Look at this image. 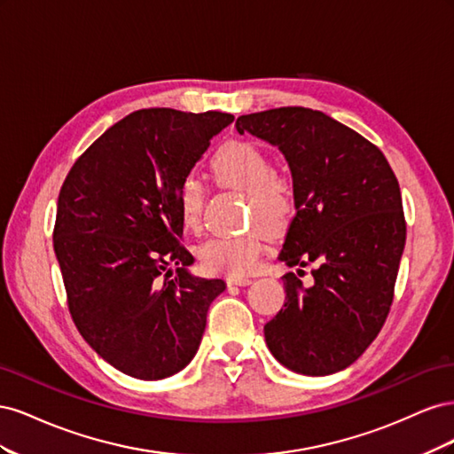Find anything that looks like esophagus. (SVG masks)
Segmentation results:
<instances>
[{
	"label": "esophagus",
	"instance_id": "1",
	"mask_svg": "<svg viewBox=\"0 0 454 454\" xmlns=\"http://www.w3.org/2000/svg\"><path fill=\"white\" fill-rule=\"evenodd\" d=\"M252 284V278H246V277H229L227 278V286H248Z\"/></svg>",
	"mask_w": 454,
	"mask_h": 454
}]
</instances>
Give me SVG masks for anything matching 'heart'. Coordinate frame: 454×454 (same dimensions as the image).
<instances>
[{"instance_id":"b5f03b06","label":"heart","mask_w":454,"mask_h":454,"mask_svg":"<svg viewBox=\"0 0 454 454\" xmlns=\"http://www.w3.org/2000/svg\"><path fill=\"white\" fill-rule=\"evenodd\" d=\"M214 180L248 195L252 222L269 231H280L294 214V187L274 172V159L265 147L250 140H229L210 159ZM204 187L195 176H185L177 185V212L185 231L197 232L202 225ZM265 250V235L250 229L235 237H215L199 248L204 270L240 277L250 272Z\"/></svg>"}]
</instances>
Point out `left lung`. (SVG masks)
<instances>
[{
  "label": "left lung",
  "mask_w": 454,
  "mask_h": 454,
  "mask_svg": "<svg viewBox=\"0 0 454 454\" xmlns=\"http://www.w3.org/2000/svg\"><path fill=\"white\" fill-rule=\"evenodd\" d=\"M237 130L277 145L292 170L295 215L278 259L316 265L309 287L282 277L286 303L265 324L267 347L295 373H337L375 340L392 307L405 248L400 184L377 145L316 109L240 115Z\"/></svg>",
  "instance_id": "left-lung-1"
}]
</instances>
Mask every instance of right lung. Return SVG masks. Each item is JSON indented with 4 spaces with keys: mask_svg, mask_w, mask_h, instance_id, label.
Returning <instances> with one entry per match:
<instances>
[{
    "mask_svg": "<svg viewBox=\"0 0 454 454\" xmlns=\"http://www.w3.org/2000/svg\"><path fill=\"white\" fill-rule=\"evenodd\" d=\"M235 121L231 114L138 109L107 129L66 176L52 242L67 309L90 348L142 380L195 358L219 278L187 272L177 185ZM176 277L172 281L171 265ZM165 282H161V277Z\"/></svg>",
    "mask_w": 454,
    "mask_h": 454,
    "instance_id": "right-lung-1",
    "label": "right lung"
}]
</instances>
